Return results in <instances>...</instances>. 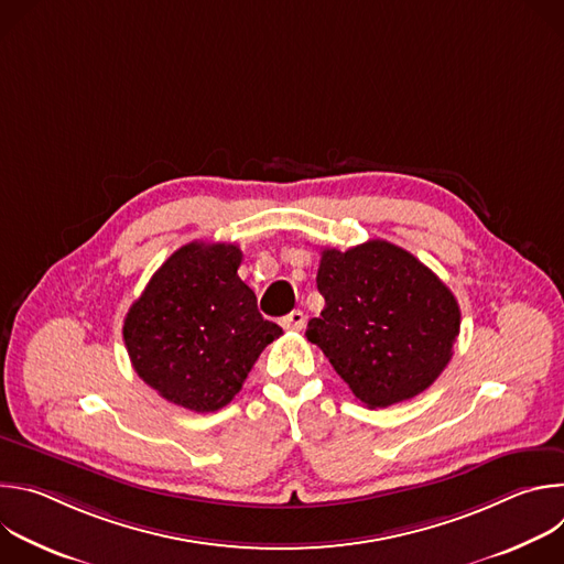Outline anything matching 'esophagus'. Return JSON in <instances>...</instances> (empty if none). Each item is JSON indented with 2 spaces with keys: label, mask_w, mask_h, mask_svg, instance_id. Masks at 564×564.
Returning a JSON list of instances; mask_svg holds the SVG:
<instances>
[{
  "label": "esophagus",
  "mask_w": 564,
  "mask_h": 564,
  "mask_svg": "<svg viewBox=\"0 0 564 564\" xmlns=\"http://www.w3.org/2000/svg\"><path fill=\"white\" fill-rule=\"evenodd\" d=\"M281 326L285 330H301L305 326V314L301 310H292L288 316L281 318Z\"/></svg>",
  "instance_id": "esophagus-1"
}]
</instances>
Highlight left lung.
<instances>
[{
  "label": "left lung",
  "instance_id": "left-lung-1",
  "mask_svg": "<svg viewBox=\"0 0 564 564\" xmlns=\"http://www.w3.org/2000/svg\"><path fill=\"white\" fill-rule=\"evenodd\" d=\"M316 288L326 307L307 321L305 337L368 409L413 399L451 361L459 305L411 252L379 238L346 252L328 248Z\"/></svg>",
  "mask_w": 564,
  "mask_h": 564
}]
</instances>
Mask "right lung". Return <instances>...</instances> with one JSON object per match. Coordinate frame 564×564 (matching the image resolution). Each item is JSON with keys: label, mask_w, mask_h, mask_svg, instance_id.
<instances>
[{"label": "right lung", "mask_w": 564, "mask_h": 564, "mask_svg": "<svg viewBox=\"0 0 564 564\" xmlns=\"http://www.w3.org/2000/svg\"><path fill=\"white\" fill-rule=\"evenodd\" d=\"M240 261L234 243L194 240L158 268L124 316L133 370L160 397L194 413L227 406L263 348L283 335L238 279Z\"/></svg>", "instance_id": "right-lung-1"}]
</instances>
